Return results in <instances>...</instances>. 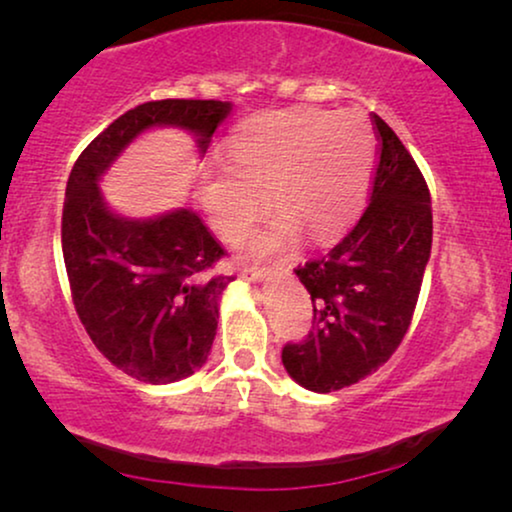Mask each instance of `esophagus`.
I'll return each mask as SVG.
<instances>
[{"mask_svg":"<svg viewBox=\"0 0 512 512\" xmlns=\"http://www.w3.org/2000/svg\"><path fill=\"white\" fill-rule=\"evenodd\" d=\"M279 268H244L242 277L249 279V282H265V279H272L277 275Z\"/></svg>","mask_w":512,"mask_h":512,"instance_id":"esophagus-1","label":"esophagus"}]
</instances>
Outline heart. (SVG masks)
I'll return each instance as SVG.
<instances>
[{
    "mask_svg": "<svg viewBox=\"0 0 512 512\" xmlns=\"http://www.w3.org/2000/svg\"><path fill=\"white\" fill-rule=\"evenodd\" d=\"M375 167L373 132L359 116L279 111L251 121L235 139L230 163L214 160L200 181V202L216 235L237 242L268 209L279 212L251 237L256 256L300 240L331 242L356 221Z\"/></svg>",
    "mask_w": 512,
    "mask_h": 512,
    "instance_id": "obj_1",
    "label": "heart"
}]
</instances>
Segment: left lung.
I'll list each match as a JSON object with an SVG mask.
<instances>
[{"label": "left lung", "mask_w": 512, "mask_h": 512, "mask_svg": "<svg viewBox=\"0 0 512 512\" xmlns=\"http://www.w3.org/2000/svg\"><path fill=\"white\" fill-rule=\"evenodd\" d=\"M380 139L373 191L361 219L326 256L296 275L314 305L312 331L282 349L300 387L328 394L391 359L415 312L431 256L429 186L396 132L373 114Z\"/></svg>", "instance_id": "obj_1"}]
</instances>
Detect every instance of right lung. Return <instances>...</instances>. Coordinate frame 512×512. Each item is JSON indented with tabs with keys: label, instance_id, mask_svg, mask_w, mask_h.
<instances>
[{
	"label": "right lung",
	"instance_id": "right-lung-1",
	"mask_svg": "<svg viewBox=\"0 0 512 512\" xmlns=\"http://www.w3.org/2000/svg\"><path fill=\"white\" fill-rule=\"evenodd\" d=\"M233 111L219 100H158L118 116L72 167L62 207L69 289L93 345L125 375L170 384L205 366L221 293L235 277L209 275L226 251L193 209L151 219L111 212L100 179L151 128L188 130L205 156Z\"/></svg>",
	"mask_w": 512,
	"mask_h": 512
}]
</instances>
